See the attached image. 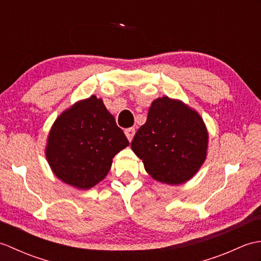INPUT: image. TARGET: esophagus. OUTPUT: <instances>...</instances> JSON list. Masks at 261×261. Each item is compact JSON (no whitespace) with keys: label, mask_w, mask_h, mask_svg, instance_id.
<instances>
[{"label":"esophagus","mask_w":261,"mask_h":261,"mask_svg":"<svg viewBox=\"0 0 261 261\" xmlns=\"http://www.w3.org/2000/svg\"><path fill=\"white\" fill-rule=\"evenodd\" d=\"M135 132H136L135 127H127V129L124 130V134L127 138V140H129V141L132 140V138H134V136H135Z\"/></svg>","instance_id":"esophagus-1"}]
</instances>
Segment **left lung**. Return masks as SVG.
<instances>
[{"mask_svg": "<svg viewBox=\"0 0 261 261\" xmlns=\"http://www.w3.org/2000/svg\"><path fill=\"white\" fill-rule=\"evenodd\" d=\"M207 131L195 111L165 96L149 109L131 148L158 181L178 185L188 180L206 157Z\"/></svg>", "mask_w": 261, "mask_h": 261, "instance_id": "1", "label": "left lung"}]
</instances>
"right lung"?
I'll list each match as a JSON object with an SVG mask.
<instances>
[{
  "label": "right lung",
  "instance_id": "obj_1",
  "mask_svg": "<svg viewBox=\"0 0 261 261\" xmlns=\"http://www.w3.org/2000/svg\"><path fill=\"white\" fill-rule=\"evenodd\" d=\"M126 146L129 141L113 115L93 95L55 121L46 156L59 179L88 190L108 175L113 157Z\"/></svg>",
  "mask_w": 261,
  "mask_h": 261
}]
</instances>
